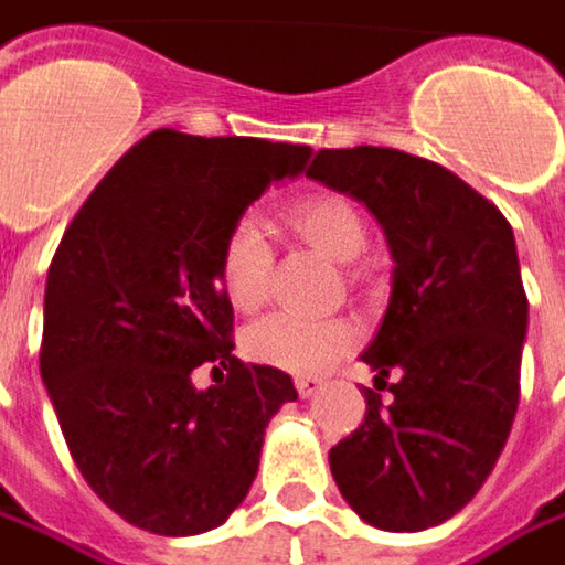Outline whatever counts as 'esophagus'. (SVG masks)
<instances>
[{"instance_id": "obj_1", "label": "esophagus", "mask_w": 565, "mask_h": 565, "mask_svg": "<svg viewBox=\"0 0 565 565\" xmlns=\"http://www.w3.org/2000/svg\"><path fill=\"white\" fill-rule=\"evenodd\" d=\"M294 385H297L300 398H312V395H316V392H319V388H322L326 382L319 380V376H300V380L294 382Z\"/></svg>"}]
</instances>
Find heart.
Returning a JSON list of instances; mask_svg holds the SVG:
<instances>
[{"label":"heart","instance_id":"heart-1","mask_svg":"<svg viewBox=\"0 0 565 565\" xmlns=\"http://www.w3.org/2000/svg\"><path fill=\"white\" fill-rule=\"evenodd\" d=\"M287 231L334 262H354L370 239L366 214L341 192H309L284 209ZM275 249L253 221H236L217 246V287L239 312L262 307L271 281ZM356 334L344 319H300L275 312L243 334V351L262 366L312 376L354 348Z\"/></svg>","mask_w":565,"mask_h":565}]
</instances>
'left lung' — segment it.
I'll return each instance as SVG.
<instances>
[{"instance_id":"1","label":"left lung","mask_w":565,"mask_h":565,"mask_svg":"<svg viewBox=\"0 0 565 565\" xmlns=\"http://www.w3.org/2000/svg\"><path fill=\"white\" fill-rule=\"evenodd\" d=\"M307 177L373 211L395 258L363 351L376 380L363 424L329 452L334 483L373 527L443 525L475 500L519 411L527 297L512 227L452 170L398 148H322Z\"/></svg>"}]
</instances>
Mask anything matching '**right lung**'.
<instances>
[{"instance_id": "right-lung-1", "label": "right lung", "mask_w": 565, "mask_h": 565, "mask_svg": "<svg viewBox=\"0 0 565 565\" xmlns=\"http://www.w3.org/2000/svg\"><path fill=\"white\" fill-rule=\"evenodd\" d=\"M307 145L158 129L94 185L50 262L40 376L87 487L129 525L185 537L246 500L287 373L234 356L217 287L227 227ZM212 370L202 393L191 376Z\"/></svg>"}]
</instances>
